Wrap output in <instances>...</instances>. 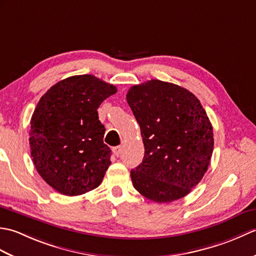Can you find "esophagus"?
I'll use <instances>...</instances> for the list:
<instances>
[{"label": "esophagus", "instance_id": "obj_1", "mask_svg": "<svg viewBox=\"0 0 256 256\" xmlns=\"http://www.w3.org/2000/svg\"><path fill=\"white\" fill-rule=\"evenodd\" d=\"M112 150H113V154H114V155H116V156H118L120 154H121L122 148H121V146H116V148H112Z\"/></svg>", "mask_w": 256, "mask_h": 256}]
</instances>
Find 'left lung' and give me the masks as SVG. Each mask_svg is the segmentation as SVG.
<instances>
[{
	"mask_svg": "<svg viewBox=\"0 0 256 256\" xmlns=\"http://www.w3.org/2000/svg\"><path fill=\"white\" fill-rule=\"evenodd\" d=\"M126 100L140 128L143 162L131 170L134 188L155 202L188 194L208 170L214 131L194 94L152 79L128 89Z\"/></svg>",
	"mask_w": 256,
	"mask_h": 256,
	"instance_id": "left-lung-1",
	"label": "left lung"
}]
</instances>
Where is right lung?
I'll list each match as a JSON object with an SVG mask.
<instances>
[{"mask_svg":"<svg viewBox=\"0 0 256 256\" xmlns=\"http://www.w3.org/2000/svg\"><path fill=\"white\" fill-rule=\"evenodd\" d=\"M116 86L92 74L72 76L40 98L30 118V146L42 178L64 196L99 187L111 164L103 143L104 125L98 108Z\"/></svg>","mask_w":256,"mask_h":256,"instance_id":"add662e5","label":"right lung"}]
</instances>
